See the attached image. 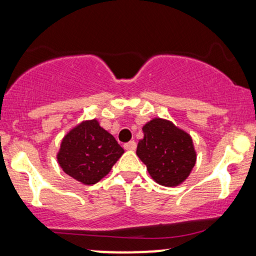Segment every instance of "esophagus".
<instances>
[{"mask_svg":"<svg viewBox=\"0 0 256 256\" xmlns=\"http://www.w3.org/2000/svg\"><path fill=\"white\" fill-rule=\"evenodd\" d=\"M136 146H137V144L134 140H130V142L125 143L124 144V148L126 149V150H134V149H136Z\"/></svg>","mask_w":256,"mask_h":256,"instance_id":"34e87169","label":"esophagus"}]
</instances>
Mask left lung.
Instances as JSON below:
<instances>
[{"instance_id": "1", "label": "left lung", "mask_w": 256, "mask_h": 256, "mask_svg": "<svg viewBox=\"0 0 256 256\" xmlns=\"http://www.w3.org/2000/svg\"><path fill=\"white\" fill-rule=\"evenodd\" d=\"M137 156L150 177L164 186H178L190 176L196 164L192 138L172 122L154 118L142 128Z\"/></svg>"}]
</instances>
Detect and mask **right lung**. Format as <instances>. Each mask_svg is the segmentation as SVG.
<instances>
[{"mask_svg":"<svg viewBox=\"0 0 256 256\" xmlns=\"http://www.w3.org/2000/svg\"><path fill=\"white\" fill-rule=\"evenodd\" d=\"M124 149L96 119L83 120L61 140L56 158L64 173L84 185H92L110 172Z\"/></svg>","mask_w":256,"mask_h":256,"instance_id":"1","label":"right lung"}]
</instances>
